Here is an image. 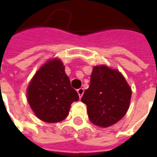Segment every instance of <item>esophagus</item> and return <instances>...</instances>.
I'll use <instances>...</instances> for the list:
<instances>
[{
	"mask_svg": "<svg viewBox=\"0 0 157 157\" xmlns=\"http://www.w3.org/2000/svg\"><path fill=\"white\" fill-rule=\"evenodd\" d=\"M77 92H78V95L79 97H80V98H81L82 97V95H83V93H84V89L79 88L78 90H77Z\"/></svg>",
	"mask_w": 157,
	"mask_h": 157,
	"instance_id": "34e87169",
	"label": "esophagus"
}]
</instances>
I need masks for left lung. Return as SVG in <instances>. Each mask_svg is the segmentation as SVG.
Wrapping results in <instances>:
<instances>
[{
	"instance_id": "obj_1",
	"label": "left lung",
	"mask_w": 157,
	"mask_h": 157,
	"mask_svg": "<svg viewBox=\"0 0 157 157\" xmlns=\"http://www.w3.org/2000/svg\"><path fill=\"white\" fill-rule=\"evenodd\" d=\"M132 91L117 70L98 65L92 70L91 83L82 98L87 106L90 121L100 127H109L119 121L129 108Z\"/></svg>"
}]
</instances>
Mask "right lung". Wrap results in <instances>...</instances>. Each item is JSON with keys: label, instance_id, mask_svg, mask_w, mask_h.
<instances>
[{"label": "right lung", "instance_id": "obj_1", "mask_svg": "<svg viewBox=\"0 0 157 157\" xmlns=\"http://www.w3.org/2000/svg\"><path fill=\"white\" fill-rule=\"evenodd\" d=\"M28 101L35 115L42 121L58 123L69 114L78 93L71 86L60 59H53L36 72L27 90Z\"/></svg>", "mask_w": 157, "mask_h": 157}]
</instances>
